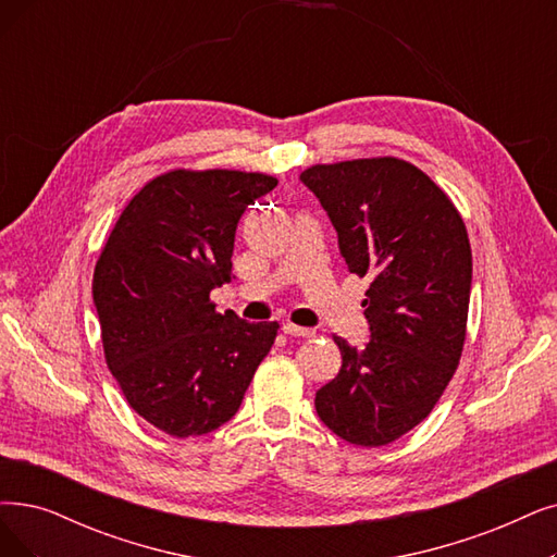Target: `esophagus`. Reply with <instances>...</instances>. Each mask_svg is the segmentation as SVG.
<instances>
[{
	"label": "esophagus",
	"instance_id": "obj_1",
	"mask_svg": "<svg viewBox=\"0 0 557 557\" xmlns=\"http://www.w3.org/2000/svg\"><path fill=\"white\" fill-rule=\"evenodd\" d=\"M283 331L287 336H297V338H315V329H308V326H297L293 322H285Z\"/></svg>",
	"mask_w": 557,
	"mask_h": 557
}]
</instances>
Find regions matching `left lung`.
Masks as SVG:
<instances>
[{"mask_svg": "<svg viewBox=\"0 0 557 557\" xmlns=\"http://www.w3.org/2000/svg\"><path fill=\"white\" fill-rule=\"evenodd\" d=\"M351 274L370 278V341L336 336L343 366L315 393L324 425L354 446L393 443L425 420L459 366L473 258L466 226L430 177L395 158L306 169Z\"/></svg>", "mask_w": 557, "mask_h": 557, "instance_id": "1", "label": "left lung"}]
</instances>
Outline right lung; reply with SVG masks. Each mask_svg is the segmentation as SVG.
Listing matches in <instances>:
<instances>
[{
    "mask_svg": "<svg viewBox=\"0 0 557 557\" xmlns=\"http://www.w3.org/2000/svg\"><path fill=\"white\" fill-rule=\"evenodd\" d=\"M276 177L242 171H171L123 210L94 272L107 366L129 407L185 438L228 422L276 322L216 313L214 287L233 278L239 219Z\"/></svg>",
    "mask_w": 557,
    "mask_h": 557,
    "instance_id": "add662e5",
    "label": "right lung"
}]
</instances>
